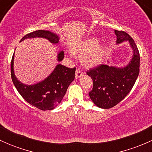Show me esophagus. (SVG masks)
<instances>
[{
  "label": "esophagus",
  "mask_w": 152,
  "mask_h": 152,
  "mask_svg": "<svg viewBox=\"0 0 152 152\" xmlns=\"http://www.w3.org/2000/svg\"><path fill=\"white\" fill-rule=\"evenodd\" d=\"M84 75V73L80 70V69H77L76 71V78L78 79V78H80L81 76H82Z\"/></svg>",
  "instance_id": "obj_1"
}]
</instances>
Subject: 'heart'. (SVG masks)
<instances>
[{
  "label": "heart",
  "mask_w": 152,
  "mask_h": 152,
  "mask_svg": "<svg viewBox=\"0 0 152 152\" xmlns=\"http://www.w3.org/2000/svg\"><path fill=\"white\" fill-rule=\"evenodd\" d=\"M99 43L96 37H91L79 42L72 48L73 56L82 57V62L87 67H96L102 62L104 47Z\"/></svg>",
  "instance_id": "b5f03b06"
}]
</instances>
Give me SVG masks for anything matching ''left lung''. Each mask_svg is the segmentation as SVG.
Masks as SVG:
<instances>
[{
	"label": "left lung",
	"instance_id": "1",
	"mask_svg": "<svg viewBox=\"0 0 152 152\" xmlns=\"http://www.w3.org/2000/svg\"><path fill=\"white\" fill-rule=\"evenodd\" d=\"M117 44L129 41L133 49V56L128 65L116 67L101 65L87 72L93 79L90 99L97 107L110 109L117 105L129 94L140 72V53L132 38L124 31L115 30Z\"/></svg>",
	"mask_w": 152,
	"mask_h": 152
}]
</instances>
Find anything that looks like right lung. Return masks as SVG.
I'll return each mask as SVG.
<instances>
[{"label": "right lung", "mask_w": 152, "mask_h": 152, "mask_svg": "<svg viewBox=\"0 0 152 152\" xmlns=\"http://www.w3.org/2000/svg\"><path fill=\"white\" fill-rule=\"evenodd\" d=\"M42 37L50 42L56 44L59 42V37L49 31L38 30L25 35L21 41L27 38ZM14 55L11 62V76L13 84L18 93L31 105L41 110H51L54 109L63 99L67 87L75 79L76 67L69 68L59 64L53 71L45 79L33 85H26L18 80L14 73ZM63 51L58 54V61L64 59Z\"/></svg>", "instance_id": "add662e5"}]
</instances>
